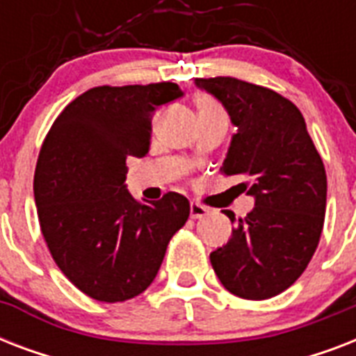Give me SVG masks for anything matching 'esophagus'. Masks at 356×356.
Instances as JSON below:
<instances>
[{"mask_svg": "<svg viewBox=\"0 0 356 356\" xmlns=\"http://www.w3.org/2000/svg\"><path fill=\"white\" fill-rule=\"evenodd\" d=\"M209 214V209L203 207L201 203H190V216L194 218V220H200V218H205Z\"/></svg>", "mask_w": 356, "mask_h": 356, "instance_id": "1", "label": "esophagus"}]
</instances>
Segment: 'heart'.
Returning <instances> with one entry per match:
<instances>
[{
  "instance_id": "heart-1",
  "label": "heart",
  "mask_w": 356,
  "mask_h": 356,
  "mask_svg": "<svg viewBox=\"0 0 356 356\" xmlns=\"http://www.w3.org/2000/svg\"><path fill=\"white\" fill-rule=\"evenodd\" d=\"M200 113H223L222 107L218 105L214 99L211 97H205V99H201L200 103Z\"/></svg>"
}]
</instances>
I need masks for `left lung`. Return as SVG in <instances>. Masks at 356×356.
I'll list each match as a JSON object with an SVG mask.
<instances>
[{"label":"left lung","instance_id":"obj_1","mask_svg":"<svg viewBox=\"0 0 356 356\" xmlns=\"http://www.w3.org/2000/svg\"><path fill=\"white\" fill-rule=\"evenodd\" d=\"M195 86L222 102L236 125L222 173L238 175V186L254 197V209L212 251L211 264L238 298L270 299L298 281L318 248L325 166L303 114L281 94L234 77L195 79Z\"/></svg>","mask_w":356,"mask_h":356}]
</instances>
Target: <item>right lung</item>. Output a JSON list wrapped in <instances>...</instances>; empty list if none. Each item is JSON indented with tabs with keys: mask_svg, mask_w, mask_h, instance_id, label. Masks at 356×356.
<instances>
[{
	"mask_svg": "<svg viewBox=\"0 0 356 356\" xmlns=\"http://www.w3.org/2000/svg\"><path fill=\"white\" fill-rule=\"evenodd\" d=\"M183 96L175 83L96 86L53 122L35 170V203L53 260L88 298L120 303L159 273L190 216L177 192L142 203L125 186L127 156L149 151L151 116Z\"/></svg>",
	"mask_w": 356,
	"mask_h": 356,
	"instance_id": "right-lung-1",
	"label": "right lung"
}]
</instances>
